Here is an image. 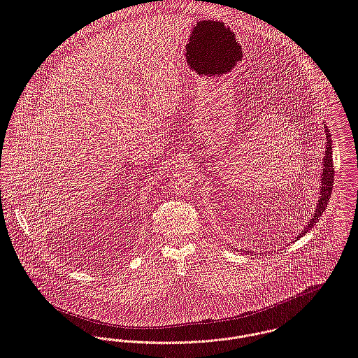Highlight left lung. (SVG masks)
<instances>
[{"instance_id": "left-lung-1", "label": "left lung", "mask_w": 358, "mask_h": 358, "mask_svg": "<svg viewBox=\"0 0 358 358\" xmlns=\"http://www.w3.org/2000/svg\"><path fill=\"white\" fill-rule=\"evenodd\" d=\"M327 130V151H325V158H324V171H322V178H321V196L317 204V208L313 214L311 221L308 222V225L304 228V234H307L311 228H314V225H317L318 218L324 214L329 197L332 194V187H334V176H335V169H334V158H332V145H331V133L328 129ZM303 235V234H301ZM300 235V236H301ZM299 236V238H300Z\"/></svg>"}]
</instances>
